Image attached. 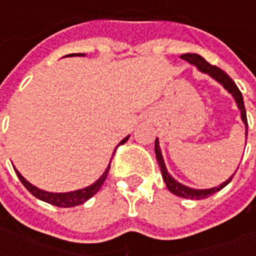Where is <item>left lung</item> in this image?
I'll list each match as a JSON object with an SVG mask.
<instances>
[{
  "instance_id": "left-lung-1",
  "label": "left lung",
  "mask_w": 256,
  "mask_h": 256,
  "mask_svg": "<svg viewBox=\"0 0 256 256\" xmlns=\"http://www.w3.org/2000/svg\"><path fill=\"white\" fill-rule=\"evenodd\" d=\"M181 58L184 60H186L188 63L194 64L196 67L200 70V71H203V72L208 74L211 75L215 80H218L224 88H225L229 93H232V96L234 97V100L237 102V106H238V110L242 112V119L244 124H246V140H247L248 136V122H247V114H246V106H244V100H242V94L240 89L237 88V84H234V80L225 72V71H222L220 68H218L216 66H212V64H210L208 62H206L202 56H198L196 53H186V54H182ZM155 154H156V159H158V163H159V167H160V172H162V177H163V181L166 182V186L168 188V190L174 194H177L180 198H192V200H202V198H210L211 194H214V193L220 192V189L225 188L228 184L230 182L232 176L229 180H226L225 182L220 184V186H216V188H211V189H192L188 188V186H185L182 184L177 182L174 178L167 172L166 164H164V160H163V156H162L160 152V146H159V141L158 138L155 140Z\"/></svg>"
}]
</instances>
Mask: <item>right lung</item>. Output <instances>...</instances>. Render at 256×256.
I'll list each match as a JSON object with an SVG mask.
<instances>
[{
    "instance_id": "1",
    "label": "right lung",
    "mask_w": 256,
    "mask_h": 256,
    "mask_svg": "<svg viewBox=\"0 0 256 256\" xmlns=\"http://www.w3.org/2000/svg\"><path fill=\"white\" fill-rule=\"evenodd\" d=\"M67 56H79V54H67ZM80 56H84V54H80ZM128 140V137L126 138H123L119 145L124 144L126 141ZM118 145V146H119ZM116 152V150H115ZM115 152H114V155H115ZM112 155V158H114ZM112 160V159H111ZM110 167H111V162H110V166L106 167V172L101 176L97 181H96L93 185H90L88 188L84 189H79V190H74V192H68V193H50V192H45V190H42V189H38L34 185H31L28 181H26L24 177L20 174L18 170H16V174H18V177L22 181V184L24 185L27 190L31 193V194H34L36 198H40V200H44V202H46L49 204H53V206H58V207H64V208H68V207H75V206H79V204H84L86 200H89L92 196H94L96 193L98 192L101 188V185L104 184L106 181V176H108V172H110Z\"/></svg>"
}]
</instances>
